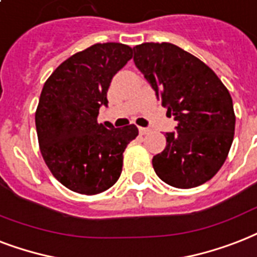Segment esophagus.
I'll list each match as a JSON object with an SVG mask.
<instances>
[{"label":"esophagus","instance_id":"1","mask_svg":"<svg viewBox=\"0 0 257 257\" xmlns=\"http://www.w3.org/2000/svg\"><path fill=\"white\" fill-rule=\"evenodd\" d=\"M149 128H145V127H139V134L141 135H146L149 133Z\"/></svg>","mask_w":257,"mask_h":257}]
</instances>
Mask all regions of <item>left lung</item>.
<instances>
[{
	"label": "left lung",
	"mask_w": 257,
	"mask_h": 257,
	"mask_svg": "<svg viewBox=\"0 0 257 257\" xmlns=\"http://www.w3.org/2000/svg\"><path fill=\"white\" fill-rule=\"evenodd\" d=\"M134 63L156 91L177 133H166V147L153 157L157 176L170 186L190 189L221 169L233 142V103L218 76L180 47L143 43Z\"/></svg>",
	"instance_id": "1"
}]
</instances>
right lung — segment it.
I'll list each match as a JSON object with an SVG mask.
<instances>
[{
    "instance_id": "add662e5",
    "label": "right lung",
    "mask_w": 257,
    "mask_h": 257,
    "mask_svg": "<svg viewBox=\"0 0 257 257\" xmlns=\"http://www.w3.org/2000/svg\"><path fill=\"white\" fill-rule=\"evenodd\" d=\"M133 57L120 43L93 44L63 61L48 77L35 120L41 156L53 177L72 192L92 196L122 173L123 153L138 128L97 123L112 77Z\"/></svg>"
}]
</instances>
